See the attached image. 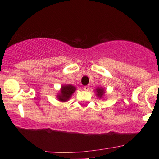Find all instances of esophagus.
<instances>
[{
    "mask_svg": "<svg viewBox=\"0 0 159 159\" xmlns=\"http://www.w3.org/2000/svg\"><path fill=\"white\" fill-rule=\"evenodd\" d=\"M89 89H90V87H89V86H85V87H84V90L85 91H88Z\"/></svg>",
    "mask_w": 159,
    "mask_h": 159,
    "instance_id": "esophagus-1",
    "label": "esophagus"
}]
</instances>
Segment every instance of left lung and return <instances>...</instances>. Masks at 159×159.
Segmentation results:
<instances>
[{
    "label": "left lung",
    "instance_id": "1",
    "mask_svg": "<svg viewBox=\"0 0 159 159\" xmlns=\"http://www.w3.org/2000/svg\"><path fill=\"white\" fill-rule=\"evenodd\" d=\"M96 92V96L99 98H102L105 94V89L103 87H97L95 90Z\"/></svg>",
    "mask_w": 159,
    "mask_h": 159
}]
</instances>
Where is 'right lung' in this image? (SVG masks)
Instances as JSON below:
<instances>
[{"label": "right lung", "mask_w": 159, "mask_h": 159, "mask_svg": "<svg viewBox=\"0 0 159 159\" xmlns=\"http://www.w3.org/2000/svg\"><path fill=\"white\" fill-rule=\"evenodd\" d=\"M76 87L72 84H63L59 93L57 94V98L61 102H66L72 97V94L75 92Z\"/></svg>", "instance_id": "right-lung-1"}]
</instances>
